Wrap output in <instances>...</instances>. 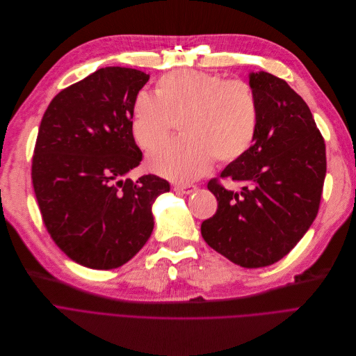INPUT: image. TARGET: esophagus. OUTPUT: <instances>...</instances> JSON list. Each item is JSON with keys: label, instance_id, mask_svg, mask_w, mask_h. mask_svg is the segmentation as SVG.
Here are the masks:
<instances>
[{"label": "esophagus", "instance_id": "esophagus-1", "mask_svg": "<svg viewBox=\"0 0 356 356\" xmlns=\"http://www.w3.org/2000/svg\"><path fill=\"white\" fill-rule=\"evenodd\" d=\"M195 190H197V187L193 184H175L174 185V191H177L179 194H191Z\"/></svg>", "mask_w": 356, "mask_h": 356}]
</instances>
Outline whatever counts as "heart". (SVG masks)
<instances>
[{
  "mask_svg": "<svg viewBox=\"0 0 356 356\" xmlns=\"http://www.w3.org/2000/svg\"><path fill=\"white\" fill-rule=\"evenodd\" d=\"M181 118L184 138L154 150L150 171L177 182L206 174L214 159L230 163L250 149L258 131V101L250 83L197 70L159 78L155 94L139 91L131 103V133L146 150L163 143Z\"/></svg>",
  "mask_w": 356,
  "mask_h": 356,
  "instance_id": "obj_1",
  "label": "heart"
}]
</instances>
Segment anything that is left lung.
Segmentation results:
<instances>
[{"label":"left lung","instance_id":"1","mask_svg":"<svg viewBox=\"0 0 356 356\" xmlns=\"http://www.w3.org/2000/svg\"><path fill=\"white\" fill-rule=\"evenodd\" d=\"M259 120L246 154L222 178L242 182L226 190L217 178L207 188L217 211L201 225L216 252L243 268L273 265L302 238L318 211L326 177V146L309 106L284 79L249 74Z\"/></svg>","mask_w":356,"mask_h":356}]
</instances>
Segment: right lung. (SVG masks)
<instances>
[{"mask_svg": "<svg viewBox=\"0 0 356 356\" xmlns=\"http://www.w3.org/2000/svg\"><path fill=\"white\" fill-rule=\"evenodd\" d=\"M147 81L131 67H101L62 90L43 114L33 188L50 238L82 266L114 269L130 261L154 230L152 204L171 188L152 174L124 178L142 161L131 103Z\"/></svg>", "mask_w": 356, "mask_h": 356, "instance_id": "1", "label": "right lung"}]
</instances>
